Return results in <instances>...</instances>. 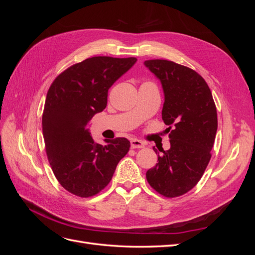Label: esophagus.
<instances>
[{
  "instance_id": "obj_1",
  "label": "esophagus",
  "mask_w": 255,
  "mask_h": 255,
  "mask_svg": "<svg viewBox=\"0 0 255 255\" xmlns=\"http://www.w3.org/2000/svg\"><path fill=\"white\" fill-rule=\"evenodd\" d=\"M130 148H132V149H142V148H144V143L141 140L132 139V140H130Z\"/></svg>"
}]
</instances>
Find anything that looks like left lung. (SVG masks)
Here are the masks:
<instances>
[{"label":"left lung","mask_w":255,"mask_h":255,"mask_svg":"<svg viewBox=\"0 0 255 255\" xmlns=\"http://www.w3.org/2000/svg\"><path fill=\"white\" fill-rule=\"evenodd\" d=\"M144 65L163 86L161 117L170 138V149L160 150L146 181L161 196L180 197L196 186L210 163L217 110L210 87L195 70L166 59L145 60Z\"/></svg>","instance_id":"8db88e82"}]
</instances>
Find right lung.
<instances>
[{
	"mask_svg": "<svg viewBox=\"0 0 255 255\" xmlns=\"http://www.w3.org/2000/svg\"><path fill=\"white\" fill-rule=\"evenodd\" d=\"M136 60L87 58L61 72L48 90L42 114L45 151L57 181L74 196L89 198L104 189L129 150L123 137L96 143L88 122L105 109L109 89Z\"/></svg>",
	"mask_w": 255,
	"mask_h": 255,
	"instance_id": "obj_1",
	"label": "right lung"
}]
</instances>
